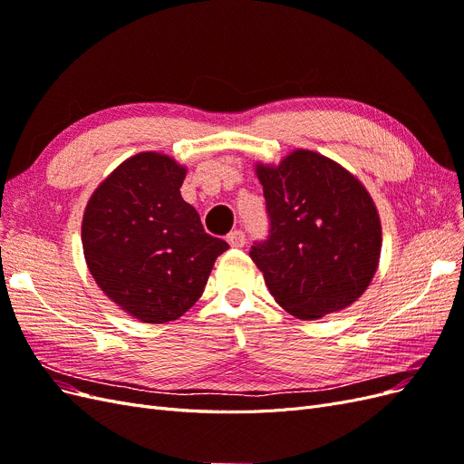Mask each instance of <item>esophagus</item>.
Listing matches in <instances>:
<instances>
[{
	"mask_svg": "<svg viewBox=\"0 0 464 464\" xmlns=\"http://www.w3.org/2000/svg\"><path fill=\"white\" fill-rule=\"evenodd\" d=\"M227 242L230 247H244L246 246V234L242 230H234L227 236Z\"/></svg>",
	"mask_w": 464,
	"mask_h": 464,
	"instance_id": "esophagus-1",
	"label": "esophagus"
}]
</instances>
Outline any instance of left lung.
<instances>
[{
  "label": "left lung",
  "instance_id": "left-lung-1",
  "mask_svg": "<svg viewBox=\"0 0 464 464\" xmlns=\"http://www.w3.org/2000/svg\"><path fill=\"white\" fill-rule=\"evenodd\" d=\"M271 230L249 257L280 307L304 321L353 305L379 266L382 220L362 181L315 150L256 162Z\"/></svg>",
  "mask_w": 464,
  "mask_h": 464
}]
</instances>
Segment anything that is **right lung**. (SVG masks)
<instances>
[{"mask_svg":"<svg viewBox=\"0 0 464 464\" xmlns=\"http://www.w3.org/2000/svg\"><path fill=\"white\" fill-rule=\"evenodd\" d=\"M186 174L188 168L168 154H133L101 181L82 215V254L94 283L143 323L184 315L228 249L181 199Z\"/></svg>","mask_w":464,"mask_h":464,"instance_id":"right-lung-1","label":"right lung"}]
</instances>
